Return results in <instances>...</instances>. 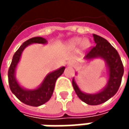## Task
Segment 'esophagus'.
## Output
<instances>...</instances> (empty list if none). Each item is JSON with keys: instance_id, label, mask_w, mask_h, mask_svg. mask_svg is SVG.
Wrapping results in <instances>:
<instances>
[{"instance_id": "obj_1", "label": "esophagus", "mask_w": 129, "mask_h": 129, "mask_svg": "<svg viewBox=\"0 0 129 129\" xmlns=\"http://www.w3.org/2000/svg\"><path fill=\"white\" fill-rule=\"evenodd\" d=\"M68 65L69 66H74V62L72 60H70V61L68 62Z\"/></svg>"}]
</instances>
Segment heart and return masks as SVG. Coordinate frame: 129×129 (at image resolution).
<instances>
[{
	"instance_id": "heart-1",
	"label": "heart",
	"mask_w": 129,
	"mask_h": 129,
	"mask_svg": "<svg viewBox=\"0 0 129 129\" xmlns=\"http://www.w3.org/2000/svg\"><path fill=\"white\" fill-rule=\"evenodd\" d=\"M80 44L81 45V46L83 48H86L89 45V42L87 40H83L82 41V39H80V38H75V39H71L69 42V45L70 47H76Z\"/></svg>"
}]
</instances>
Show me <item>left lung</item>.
Instances as JSON below:
<instances>
[{"instance_id": "1", "label": "left lung", "mask_w": 129, "mask_h": 129, "mask_svg": "<svg viewBox=\"0 0 129 129\" xmlns=\"http://www.w3.org/2000/svg\"><path fill=\"white\" fill-rule=\"evenodd\" d=\"M93 37L95 45L87 52L85 57L86 59H92L100 57L106 61L109 69L108 85L104 90L95 94H86L81 92L74 79L72 86L81 100L90 105H98L105 102L116 94L121 84L124 68L117 51L106 39L96 34H93Z\"/></svg>"}]
</instances>
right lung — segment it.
Wrapping results in <instances>:
<instances>
[{"label": "right lung", "instance_id": "obj_1", "mask_svg": "<svg viewBox=\"0 0 129 129\" xmlns=\"http://www.w3.org/2000/svg\"><path fill=\"white\" fill-rule=\"evenodd\" d=\"M47 40L42 37H34L24 42L14 54L12 63L8 70V81H9L10 88L12 92L21 102L30 106L38 107L47 102L51 99L53 94L57 79L64 72L65 67L63 66L48 74L44 79L41 86L37 89L34 90L23 89L16 81L15 78V71L16 66L20 60L21 54L23 50L30 44H33V43L45 44Z\"/></svg>", "mask_w": 129, "mask_h": 129}]
</instances>
